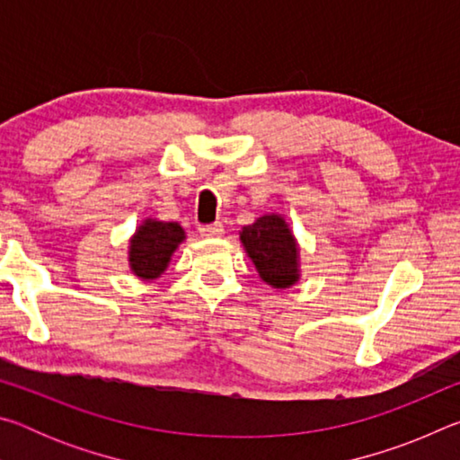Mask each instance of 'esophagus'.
I'll return each instance as SVG.
<instances>
[{
    "mask_svg": "<svg viewBox=\"0 0 460 460\" xmlns=\"http://www.w3.org/2000/svg\"><path fill=\"white\" fill-rule=\"evenodd\" d=\"M199 233L202 237H208V239H215V237H221L225 229L221 223H213V225H200L199 227Z\"/></svg>",
    "mask_w": 460,
    "mask_h": 460,
    "instance_id": "34e87169",
    "label": "esophagus"
}]
</instances>
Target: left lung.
<instances>
[{
    "mask_svg": "<svg viewBox=\"0 0 460 460\" xmlns=\"http://www.w3.org/2000/svg\"><path fill=\"white\" fill-rule=\"evenodd\" d=\"M245 253L260 278L271 288L286 290L300 279V249L282 215L268 213L239 231Z\"/></svg>",
    "mask_w": 460,
    "mask_h": 460,
    "instance_id": "8db88e82",
    "label": "left lung"
}]
</instances>
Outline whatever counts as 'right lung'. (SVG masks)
Masks as SVG:
<instances>
[{
	"label": "right lung",
	"instance_id": "right-lung-1",
	"mask_svg": "<svg viewBox=\"0 0 460 460\" xmlns=\"http://www.w3.org/2000/svg\"><path fill=\"white\" fill-rule=\"evenodd\" d=\"M184 239V229L178 223L146 219L129 239L128 261L134 276L142 279L160 278Z\"/></svg>",
	"mask_w": 460,
	"mask_h": 460
}]
</instances>
